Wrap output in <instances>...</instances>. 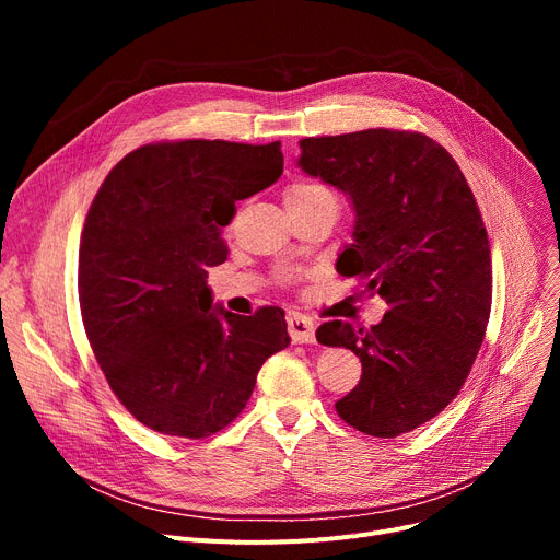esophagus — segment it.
<instances>
[{"mask_svg": "<svg viewBox=\"0 0 560 560\" xmlns=\"http://www.w3.org/2000/svg\"><path fill=\"white\" fill-rule=\"evenodd\" d=\"M285 322H288V334L292 342H300V345L315 342V322L308 315L300 311H290L285 315Z\"/></svg>", "mask_w": 560, "mask_h": 560, "instance_id": "obj_1", "label": "esophagus"}]
</instances>
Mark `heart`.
<instances>
[{
    "label": "heart",
    "instance_id": "1",
    "mask_svg": "<svg viewBox=\"0 0 560 560\" xmlns=\"http://www.w3.org/2000/svg\"><path fill=\"white\" fill-rule=\"evenodd\" d=\"M283 201L288 211H327L338 215L340 197L338 192L317 179H300L292 182L283 190Z\"/></svg>",
    "mask_w": 560,
    "mask_h": 560
}]
</instances>
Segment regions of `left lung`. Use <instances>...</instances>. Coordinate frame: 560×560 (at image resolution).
<instances>
[{"instance_id":"obj_1","label":"left lung","mask_w":560,"mask_h":560,"mask_svg":"<svg viewBox=\"0 0 560 560\" xmlns=\"http://www.w3.org/2000/svg\"><path fill=\"white\" fill-rule=\"evenodd\" d=\"M300 147V167L354 203L338 275L388 304L370 329L331 319L315 331L363 365L336 410L368 435L397 438L447 408L481 349L492 265L477 199L445 147L418 131L365 129Z\"/></svg>"}]
</instances>
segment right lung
I'll list each match as a JSON object with an SVG mask.
<instances>
[{
  "label": "right lung",
  "mask_w": 560,
  "mask_h": 560,
  "mask_svg": "<svg viewBox=\"0 0 560 560\" xmlns=\"http://www.w3.org/2000/svg\"><path fill=\"white\" fill-rule=\"evenodd\" d=\"M281 172L279 140H163L127 154L95 195L79 247L81 317L110 390L144 427L218 433L288 347L281 308L213 311L206 285V268L226 260L235 201Z\"/></svg>",
  "instance_id": "1"
}]
</instances>
